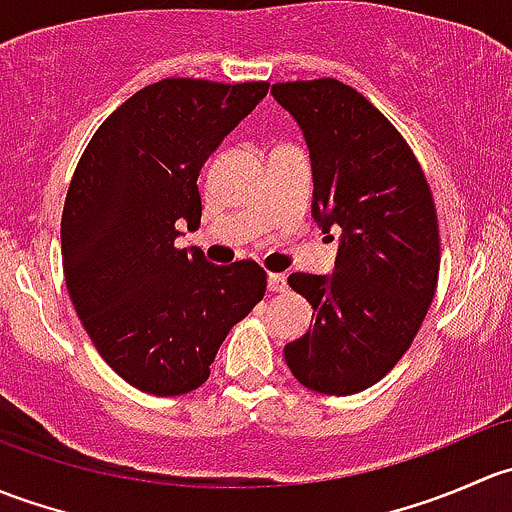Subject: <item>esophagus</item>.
<instances>
[{
    "mask_svg": "<svg viewBox=\"0 0 512 512\" xmlns=\"http://www.w3.org/2000/svg\"><path fill=\"white\" fill-rule=\"evenodd\" d=\"M267 287H270V292H285L287 277L280 275V272H272V275L267 277Z\"/></svg>",
    "mask_w": 512,
    "mask_h": 512,
    "instance_id": "1",
    "label": "esophagus"
}]
</instances>
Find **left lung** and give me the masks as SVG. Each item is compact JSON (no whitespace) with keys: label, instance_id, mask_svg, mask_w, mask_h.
<instances>
[{"label":"left lung","instance_id":"obj_1","mask_svg":"<svg viewBox=\"0 0 512 512\" xmlns=\"http://www.w3.org/2000/svg\"><path fill=\"white\" fill-rule=\"evenodd\" d=\"M272 96L299 123L312 158V215L342 227L332 275H289L314 324L285 347L294 379L349 396L384 379L433 302L438 218L421 165L389 118L337 79L287 81Z\"/></svg>","mask_w":512,"mask_h":512}]
</instances>
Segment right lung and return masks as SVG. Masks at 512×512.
<instances>
[{"label":"right lung","mask_w":512,"mask_h":512,"mask_svg":"<svg viewBox=\"0 0 512 512\" xmlns=\"http://www.w3.org/2000/svg\"><path fill=\"white\" fill-rule=\"evenodd\" d=\"M267 81L163 79L98 126L61 215L69 297L106 364L136 389L180 396L208 381L227 332L265 297L257 262L213 265L178 250L200 225L198 175Z\"/></svg>","instance_id":"add662e5"}]
</instances>
